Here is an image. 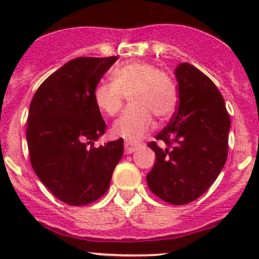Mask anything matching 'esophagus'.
<instances>
[{"instance_id": "esophagus-1", "label": "esophagus", "mask_w": 259, "mask_h": 259, "mask_svg": "<svg viewBox=\"0 0 259 259\" xmlns=\"http://www.w3.org/2000/svg\"><path fill=\"white\" fill-rule=\"evenodd\" d=\"M124 148H125V153H126V154H130V153H134L136 150H138L139 145H138V144H133V142L126 141L125 144H124Z\"/></svg>"}]
</instances>
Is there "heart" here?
<instances>
[{
	"label": "heart",
	"instance_id": "obj_1",
	"mask_svg": "<svg viewBox=\"0 0 259 259\" xmlns=\"http://www.w3.org/2000/svg\"><path fill=\"white\" fill-rule=\"evenodd\" d=\"M112 82L101 81L94 89L97 108L113 117L118 114L129 96L132 107L113 125V135L139 141L150 132L153 117L167 120L178 106V91L173 78L147 62H130L114 68Z\"/></svg>",
	"mask_w": 259,
	"mask_h": 259
}]
</instances>
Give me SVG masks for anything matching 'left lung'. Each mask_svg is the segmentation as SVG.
Returning a JSON list of instances; mask_svg holds the SVG:
<instances>
[{
    "instance_id": "obj_1",
    "label": "left lung",
    "mask_w": 259,
    "mask_h": 259,
    "mask_svg": "<svg viewBox=\"0 0 259 259\" xmlns=\"http://www.w3.org/2000/svg\"><path fill=\"white\" fill-rule=\"evenodd\" d=\"M178 111L147 146L156 163L147 174L154 195L171 204L190 203L209 189L228 157L230 117L224 99L206 74L189 63L175 68Z\"/></svg>"
}]
</instances>
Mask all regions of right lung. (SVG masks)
<instances>
[{"label": "right lung", "mask_w": 259, "mask_h": 259, "mask_svg": "<svg viewBox=\"0 0 259 259\" xmlns=\"http://www.w3.org/2000/svg\"><path fill=\"white\" fill-rule=\"evenodd\" d=\"M117 59H72L45 80L29 107L31 167L52 195L70 206L102 197L123 156V139L94 146L107 127L94 89Z\"/></svg>", "instance_id": "1"}]
</instances>
